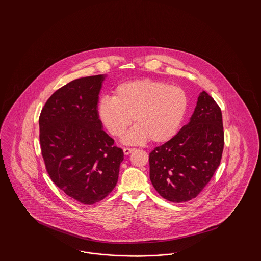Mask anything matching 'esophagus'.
Returning <instances> with one entry per match:
<instances>
[{
	"instance_id": "obj_1",
	"label": "esophagus",
	"mask_w": 261,
	"mask_h": 261,
	"mask_svg": "<svg viewBox=\"0 0 261 261\" xmlns=\"http://www.w3.org/2000/svg\"><path fill=\"white\" fill-rule=\"evenodd\" d=\"M135 150V149H132V148H124L123 149V152H124V154H129V153H131L132 151H134Z\"/></svg>"
}]
</instances>
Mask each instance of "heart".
<instances>
[{"instance_id":"obj_1","label":"heart","mask_w":261,"mask_h":261,"mask_svg":"<svg viewBox=\"0 0 261 261\" xmlns=\"http://www.w3.org/2000/svg\"><path fill=\"white\" fill-rule=\"evenodd\" d=\"M187 107L188 97L182 88L142 79L118 85L113 98L102 97L98 114L107 130L115 137L124 135L133 117L136 125L125 135L124 144L138 145L149 139L162 143L176 133Z\"/></svg>"}]
</instances>
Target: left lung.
Here are the masks:
<instances>
[{
	"label": "left lung",
	"instance_id": "obj_1",
	"mask_svg": "<svg viewBox=\"0 0 261 261\" xmlns=\"http://www.w3.org/2000/svg\"><path fill=\"white\" fill-rule=\"evenodd\" d=\"M223 147L222 112L203 91L189 122L149 153L152 186L172 202L196 198L219 166Z\"/></svg>",
	"mask_w": 261,
	"mask_h": 261
}]
</instances>
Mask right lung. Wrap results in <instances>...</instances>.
Wrapping results in <instances>:
<instances>
[{
    "mask_svg": "<svg viewBox=\"0 0 261 261\" xmlns=\"http://www.w3.org/2000/svg\"><path fill=\"white\" fill-rule=\"evenodd\" d=\"M106 77H82L60 88L39 118L42 155L51 181L83 204H94L112 192L124 160L98 114Z\"/></svg>",
    "mask_w": 261,
    "mask_h": 261,
    "instance_id": "obj_1",
    "label": "right lung"
}]
</instances>
